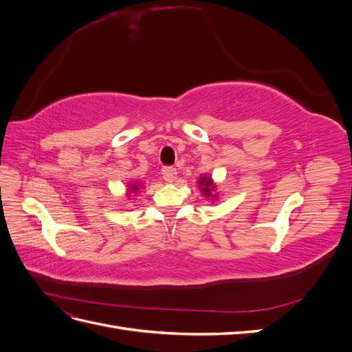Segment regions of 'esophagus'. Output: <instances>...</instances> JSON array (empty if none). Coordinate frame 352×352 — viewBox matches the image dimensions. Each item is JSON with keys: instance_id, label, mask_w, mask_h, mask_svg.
Wrapping results in <instances>:
<instances>
[{"instance_id": "obj_1", "label": "esophagus", "mask_w": 352, "mask_h": 352, "mask_svg": "<svg viewBox=\"0 0 352 352\" xmlns=\"http://www.w3.org/2000/svg\"><path fill=\"white\" fill-rule=\"evenodd\" d=\"M162 175H163L166 182H173V180L176 179L177 172H176V168L172 166H164L162 170Z\"/></svg>"}]
</instances>
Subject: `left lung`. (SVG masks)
Returning a JSON list of instances; mask_svg holds the SVG:
<instances>
[{
    "label": "left lung",
    "instance_id": "8db88e82",
    "mask_svg": "<svg viewBox=\"0 0 352 352\" xmlns=\"http://www.w3.org/2000/svg\"><path fill=\"white\" fill-rule=\"evenodd\" d=\"M199 185H201L202 194H204L206 197H210L212 190L216 189V186H212V182H211V179H210V177H201V180H199Z\"/></svg>",
    "mask_w": 352,
    "mask_h": 352
}]
</instances>
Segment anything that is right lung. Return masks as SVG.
I'll use <instances>...</instances> for the list:
<instances>
[{
	"label": "right lung",
	"mask_w": 352,
	"mask_h": 352,
	"mask_svg": "<svg viewBox=\"0 0 352 352\" xmlns=\"http://www.w3.org/2000/svg\"><path fill=\"white\" fill-rule=\"evenodd\" d=\"M136 189H138V186H135V185L131 188V190H136Z\"/></svg>",
	"instance_id": "obj_1"
}]
</instances>
